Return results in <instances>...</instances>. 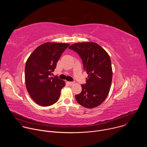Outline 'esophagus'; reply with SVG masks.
Listing matches in <instances>:
<instances>
[{
	"mask_svg": "<svg viewBox=\"0 0 147 147\" xmlns=\"http://www.w3.org/2000/svg\"><path fill=\"white\" fill-rule=\"evenodd\" d=\"M67 83L68 84L69 86H71L72 84H73V82H71V81H67Z\"/></svg>",
	"mask_w": 147,
	"mask_h": 147,
	"instance_id": "1",
	"label": "esophagus"
}]
</instances>
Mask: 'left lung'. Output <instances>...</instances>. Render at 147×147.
<instances>
[{
	"mask_svg": "<svg viewBox=\"0 0 147 147\" xmlns=\"http://www.w3.org/2000/svg\"><path fill=\"white\" fill-rule=\"evenodd\" d=\"M69 48L81 57L84 69L88 74L82 91L76 95L77 102L86 108H94L107 98L111 86L112 69L111 58L100 46L94 42L77 43Z\"/></svg>",
	"mask_w": 147,
	"mask_h": 147,
	"instance_id": "8db88e82",
	"label": "left lung"
}]
</instances>
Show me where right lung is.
<instances>
[{
  "label": "right lung",
  "instance_id": "1",
  "mask_svg": "<svg viewBox=\"0 0 147 147\" xmlns=\"http://www.w3.org/2000/svg\"><path fill=\"white\" fill-rule=\"evenodd\" d=\"M69 45L53 42L42 44L34 51L26 61V88L31 98L40 106H50L56 103L61 88L65 86L63 80L51 76L62 53Z\"/></svg>",
  "mask_w": 147,
  "mask_h": 147
}]
</instances>
